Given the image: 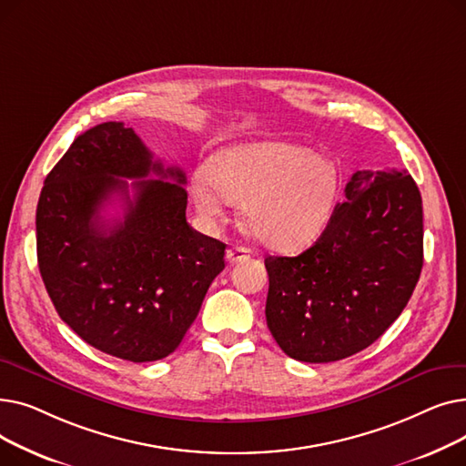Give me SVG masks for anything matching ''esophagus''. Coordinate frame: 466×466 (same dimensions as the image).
Instances as JSON below:
<instances>
[{
  "label": "esophagus",
  "mask_w": 466,
  "mask_h": 466,
  "mask_svg": "<svg viewBox=\"0 0 466 466\" xmlns=\"http://www.w3.org/2000/svg\"><path fill=\"white\" fill-rule=\"evenodd\" d=\"M249 249L248 248H241V246H234V248H230V249H227V258H228V262H241V260H246V258H249Z\"/></svg>",
  "instance_id": "obj_1"
}]
</instances>
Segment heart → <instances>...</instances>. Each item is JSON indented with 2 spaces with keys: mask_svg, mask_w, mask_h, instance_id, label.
<instances>
[{
  "mask_svg": "<svg viewBox=\"0 0 466 466\" xmlns=\"http://www.w3.org/2000/svg\"><path fill=\"white\" fill-rule=\"evenodd\" d=\"M339 192L336 166L299 145L255 141L215 153L206 176L190 181V196L208 220L225 206L243 204V218L264 246L292 251L321 234Z\"/></svg>",
  "mask_w": 466,
  "mask_h": 466,
  "instance_id": "heart-1",
  "label": "heart"
}]
</instances>
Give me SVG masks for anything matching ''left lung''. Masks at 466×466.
<instances>
[{"label": "left lung", "instance_id": "1", "mask_svg": "<svg viewBox=\"0 0 466 466\" xmlns=\"http://www.w3.org/2000/svg\"><path fill=\"white\" fill-rule=\"evenodd\" d=\"M346 202L297 257H266V323L302 362L369 348L406 308L423 268V204L406 171H355Z\"/></svg>", "mask_w": 466, "mask_h": 466}]
</instances>
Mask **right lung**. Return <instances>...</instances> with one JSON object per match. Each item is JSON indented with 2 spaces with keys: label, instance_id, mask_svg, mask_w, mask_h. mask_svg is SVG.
<instances>
[{
  "label": "right lung",
  "instance_id": "1",
  "mask_svg": "<svg viewBox=\"0 0 466 466\" xmlns=\"http://www.w3.org/2000/svg\"><path fill=\"white\" fill-rule=\"evenodd\" d=\"M151 173L158 180H145ZM122 178H141L132 187ZM185 174L164 167L122 122L71 143L46 176L35 213L37 262L62 321L130 362L174 353L225 268V243L187 223ZM120 201L123 217L106 219Z\"/></svg>",
  "mask_w": 466,
  "mask_h": 466
}]
</instances>
